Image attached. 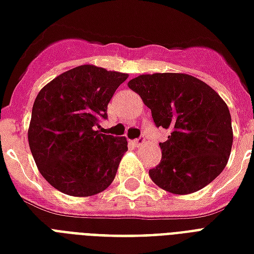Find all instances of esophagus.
I'll list each match as a JSON object with an SVG mask.
<instances>
[{"instance_id":"1","label":"esophagus","mask_w":254,"mask_h":254,"mask_svg":"<svg viewBox=\"0 0 254 254\" xmlns=\"http://www.w3.org/2000/svg\"><path fill=\"white\" fill-rule=\"evenodd\" d=\"M132 144L134 146H137V148H138V146H141V145H144V144H145V140H144L142 137H140V138H136V140H133Z\"/></svg>"}]
</instances>
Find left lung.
<instances>
[{
	"instance_id": "left-lung-1",
	"label": "left lung",
	"mask_w": 254,
	"mask_h": 254,
	"mask_svg": "<svg viewBox=\"0 0 254 254\" xmlns=\"http://www.w3.org/2000/svg\"><path fill=\"white\" fill-rule=\"evenodd\" d=\"M127 86L151 109L156 127L171 130L159 144L160 164L149 170L153 183L176 195L211 183L226 167L233 145L230 112L217 91L178 72L140 75Z\"/></svg>"
}]
</instances>
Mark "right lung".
<instances>
[{"label":"right lung","mask_w":254,"mask_h":254,"mask_svg":"<svg viewBox=\"0 0 254 254\" xmlns=\"http://www.w3.org/2000/svg\"><path fill=\"white\" fill-rule=\"evenodd\" d=\"M127 79V74L83 64L58 75L37 94L29 148L43 178L60 192L91 196L112 185L127 141L97 127Z\"/></svg>","instance_id":"right-lung-1"}]
</instances>
